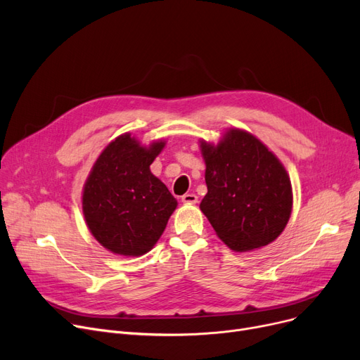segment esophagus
<instances>
[{
  "instance_id": "34e87169",
  "label": "esophagus",
  "mask_w": 360,
  "mask_h": 360,
  "mask_svg": "<svg viewBox=\"0 0 360 360\" xmlns=\"http://www.w3.org/2000/svg\"><path fill=\"white\" fill-rule=\"evenodd\" d=\"M198 201V197L195 194H185L182 195V202L185 204H195Z\"/></svg>"
}]
</instances>
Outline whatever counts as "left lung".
<instances>
[{
	"label": "left lung",
	"instance_id": "left-lung-1",
	"mask_svg": "<svg viewBox=\"0 0 360 360\" xmlns=\"http://www.w3.org/2000/svg\"><path fill=\"white\" fill-rule=\"evenodd\" d=\"M207 194L200 209L238 252L266 247L285 231L292 184L285 166L250 132L231 128L214 146L200 141Z\"/></svg>",
	"mask_w": 360,
	"mask_h": 360
}]
</instances>
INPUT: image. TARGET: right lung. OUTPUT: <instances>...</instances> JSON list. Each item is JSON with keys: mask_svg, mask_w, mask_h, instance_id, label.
I'll use <instances>...</instances> for the list:
<instances>
[{"mask_svg": "<svg viewBox=\"0 0 360 360\" xmlns=\"http://www.w3.org/2000/svg\"><path fill=\"white\" fill-rule=\"evenodd\" d=\"M165 144L159 140L146 147L125 132L94 162L83 188V214L108 251L124 257L148 252L176 209L178 201L150 172Z\"/></svg>", "mask_w": 360, "mask_h": 360, "instance_id": "1", "label": "right lung"}]
</instances>
